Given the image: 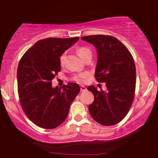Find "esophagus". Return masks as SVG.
<instances>
[{
    "label": "esophagus",
    "instance_id": "esophagus-1",
    "mask_svg": "<svg viewBox=\"0 0 158 158\" xmlns=\"http://www.w3.org/2000/svg\"><path fill=\"white\" fill-rule=\"evenodd\" d=\"M80 90H81V92H83V91L86 90V88H85V87L84 86V85H81V86H80Z\"/></svg>",
    "mask_w": 158,
    "mask_h": 158
}]
</instances>
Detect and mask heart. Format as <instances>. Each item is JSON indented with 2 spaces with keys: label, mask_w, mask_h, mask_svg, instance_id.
Returning a JSON list of instances; mask_svg holds the SVG:
<instances>
[{
  "label": "heart",
  "mask_w": 158,
  "mask_h": 158,
  "mask_svg": "<svg viewBox=\"0 0 158 158\" xmlns=\"http://www.w3.org/2000/svg\"><path fill=\"white\" fill-rule=\"evenodd\" d=\"M77 53L78 55L79 56V57H80L82 60H84L85 58L89 56H92V51H91L89 48H87V47H80V48L77 49ZM65 60H66V54L63 53V55L60 56V64H61L62 66L64 64ZM88 73H81V74H79L77 75V76H75L74 79L76 81H77V82H82L88 77Z\"/></svg>",
  "instance_id": "b5f03b06"
}]
</instances>
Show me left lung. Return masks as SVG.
<instances>
[{"label":"left lung","instance_id":"left-lung-1","mask_svg":"<svg viewBox=\"0 0 158 158\" xmlns=\"http://www.w3.org/2000/svg\"><path fill=\"white\" fill-rule=\"evenodd\" d=\"M81 39L96 49L95 76L98 82H106L107 87L106 91H98L94 85L87 88L94 95L89 113L101 125H116L126 116L133 102L136 84L135 62L128 49L114 36L92 35Z\"/></svg>","mask_w":158,"mask_h":158}]
</instances>
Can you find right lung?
Listing matches in <instances>:
<instances>
[{"label":"right lung","instance_id":"right-lung-1","mask_svg":"<svg viewBox=\"0 0 158 158\" xmlns=\"http://www.w3.org/2000/svg\"><path fill=\"white\" fill-rule=\"evenodd\" d=\"M79 39L41 40L25 52L19 63L17 76L20 105L28 118L40 128L60 126L80 91L74 82H69L63 89L52 87L51 83L61 70L60 56Z\"/></svg>","mask_w":158,"mask_h":158}]
</instances>
